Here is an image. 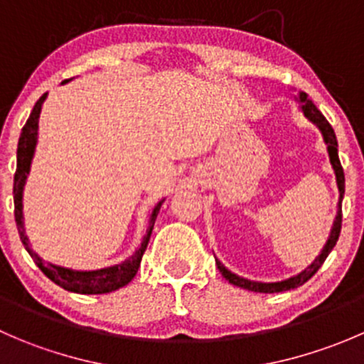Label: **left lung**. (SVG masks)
<instances>
[{
  "mask_svg": "<svg viewBox=\"0 0 364 364\" xmlns=\"http://www.w3.org/2000/svg\"><path fill=\"white\" fill-rule=\"evenodd\" d=\"M299 102L303 104V105H301V109H303L304 116H306L310 121H314V123L317 124L318 128H321L322 137H324V142L328 144L329 160H331L333 168H335L336 185H338V190H340L338 213H336L335 223H333L331 236H329L328 243H326L324 250H322L321 255L315 259V262L311 264L308 269H304L301 274L289 278V280H285V282H278V284H259V282L245 280V278H240V277H236V274L230 273L229 269H225V267H223L222 264L216 260V266H218L220 273H222V277L225 278V280H229V284L237 285V287H241V289H248V291H253V292H266V294H271V292L291 291V289H296V287H299V285L306 284V282L310 280V278L314 277V274L317 273L318 269H321V266L324 264V260L328 259V255L331 253L333 248H335L336 241H338V237H340V230H341V199H343V193H345V176H343V168H341V164H340V159H338V142H336L335 130H333L331 124L328 123V119L322 116V112L318 111L317 107H315V104L310 100V98H308L306 93H299Z\"/></svg>",
  "mask_w": 364,
  "mask_h": 364,
  "instance_id": "8db88e82",
  "label": "left lung"
}]
</instances>
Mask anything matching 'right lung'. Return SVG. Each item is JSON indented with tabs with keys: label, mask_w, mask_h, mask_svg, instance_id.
<instances>
[{
	"label": "right lung",
	"mask_w": 364,
	"mask_h": 364,
	"mask_svg": "<svg viewBox=\"0 0 364 364\" xmlns=\"http://www.w3.org/2000/svg\"><path fill=\"white\" fill-rule=\"evenodd\" d=\"M47 93L42 95L38 98V102L33 107L31 114H29L28 121H26L23 132H21L19 144H17V171L14 176V215H16V223L17 230H19L21 241H23L24 248L29 252L31 259L35 260L36 266L42 269V273L46 274L49 280H53L54 284L63 287L65 291L77 292V294H105V292H112L116 289L124 287L128 282H132V278L137 274L139 266H141L142 255H144L146 247H148L149 236H151L153 225H155L156 215L160 211L161 203H159L151 213V220H149L148 230H146V236L142 240L141 248L134 253L128 260H124L123 264H117V266L105 267V269L98 271H72L65 269V267L54 266V264L46 262L43 259H40L35 252L31 250L28 243V237L24 234V225H23V188L26 178H28L29 165H31L33 153H35L36 146V134H38V117L40 111H42V104L46 100Z\"/></svg>",
	"instance_id": "1"
}]
</instances>
